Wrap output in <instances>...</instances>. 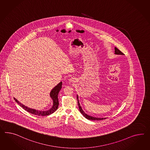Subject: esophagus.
Returning <instances> with one entry per match:
<instances>
[{
    "mask_svg": "<svg viewBox=\"0 0 150 150\" xmlns=\"http://www.w3.org/2000/svg\"><path fill=\"white\" fill-rule=\"evenodd\" d=\"M69 83H73L75 81V79L73 78H71L69 79Z\"/></svg>",
    "mask_w": 150,
    "mask_h": 150,
    "instance_id": "34e87169",
    "label": "esophagus"
}]
</instances>
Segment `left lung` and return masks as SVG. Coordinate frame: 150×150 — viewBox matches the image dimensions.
I'll list each match as a JSON object with an SVG mask.
<instances>
[{
	"label": "left lung",
	"mask_w": 150,
	"mask_h": 150,
	"mask_svg": "<svg viewBox=\"0 0 150 150\" xmlns=\"http://www.w3.org/2000/svg\"><path fill=\"white\" fill-rule=\"evenodd\" d=\"M114 54H116V55H123V53H122L119 50H118L117 48L115 47V53ZM77 100H78V105L79 107V111L81 112V114L83 115L87 119L90 120H102L105 119V117L104 118H100V117H93L91 116L88 115L87 114H86L84 111H83V110L82 109V108L81 107V104L79 103V98H78V95H77Z\"/></svg>",
	"instance_id": "8db88e82"
}]
</instances>
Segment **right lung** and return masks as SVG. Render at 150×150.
<instances>
[{"label":"right lung","mask_w":150,"mask_h":150,"mask_svg":"<svg viewBox=\"0 0 150 150\" xmlns=\"http://www.w3.org/2000/svg\"><path fill=\"white\" fill-rule=\"evenodd\" d=\"M62 81H60L58 85H57L54 88H53L50 92V97L53 100V105L52 108L47 110H38L34 109H32L28 107L27 106L24 105L23 104L19 102L18 100L15 98H14V100L16 102L19 104L21 107L23 108L24 110L30 112L32 114L36 115L38 116H47L50 115L51 114L53 113L54 111H56L58 109L59 105V100H58V94L59 92L60 91L62 88Z\"/></svg>","instance_id":"obj_1"}]
</instances>
